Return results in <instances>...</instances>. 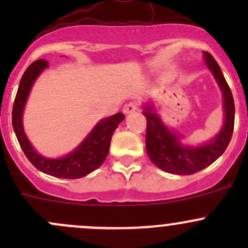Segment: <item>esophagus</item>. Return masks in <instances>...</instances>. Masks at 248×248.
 I'll use <instances>...</instances> for the list:
<instances>
[{
	"label": "esophagus",
	"mask_w": 248,
	"mask_h": 248,
	"mask_svg": "<svg viewBox=\"0 0 248 248\" xmlns=\"http://www.w3.org/2000/svg\"><path fill=\"white\" fill-rule=\"evenodd\" d=\"M139 109V104L137 103V102H129V103H127L126 106L124 107V111L126 112V114H129V112H133L136 111V110Z\"/></svg>",
	"instance_id": "esophagus-1"
}]
</instances>
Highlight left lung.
I'll return each mask as SVG.
<instances>
[{"label":"left lung","mask_w":248,"mask_h":248,"mask_svg":"<svg viewBox=\"0 0 248 248\" xmlns=\"http://www.w3.org/2000/svg\"><path fill=\"white\" fill-rule=\"evenodd\" d=\"M205 63L218 82L224 99V124L221 132L210 142L198 147L185 146L166 127L152 106H144L146 117V151L152 163L162 170L177 175H191L214 163L229 145L234 129L235 106L231 89L211 54L204 51Z\"/></svg>","instance_id":"1"}]
</instances>
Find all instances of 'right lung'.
Here are the masks:
<instances>
[{
	"label": "right lung",
	"mask_w": 248,
	"mask_h": 248,
	"mask_svg": "<svg viewBox=\"0 0 248 248\" xmlns=\"http://www.w3.org/2000/svg\"><path fill=\"white\" fill-rule=\"evenodd\" d=\"M46 67L47 61L37 60L27 67L24 76L21 77L12 112L14 132L25 156L38 170L61 179H80L103 164L104 159L108 156L112 133L120 122L124 121V115L117 112L112 116L101 120L84 141L73 152L62 158H46L38 155L25 136L22 111L34 80Z\"/></svg>",
	"instance_id": "add662e5"
}]
</instances>
